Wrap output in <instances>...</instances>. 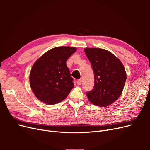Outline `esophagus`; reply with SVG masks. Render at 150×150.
Returning a JSON list of instances; mask_svg holds the SVG:
<instances>
[{
	"label": "esophagus",
	"mask_w": 150,
	"mask_h": 150,
	"mask_svg": "<svg viewBox=\"0 0 150 150\" xmlns=\"http://www.w3.org/2000/svg\"><path fill=\"white\" fill-rule=\"evenodd\" d=\"M76 83H77V84H78V85H81V83H82V81H81V79L77 80Z\"/></svg>",
	"instance_id": "34e87169"
}]
</instances>
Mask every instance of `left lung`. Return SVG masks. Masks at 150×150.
I'll return each instance as SVG.
<instances>
[{"label": "left lung", "instance_id": "obj_1", "mask_svg": "<svg viewBox=\"0 0 150 150\" xmlns=\"http://www.w3.org/2000/svg\"><path fill=\"white\" fill-rule=\"evenodd\" d=\"M86 55L94 71V86L86 93L89 101L98 106H108L119 98L126 80L123 64L105 49L86 48Z\"/></svg>", "mask_w": 150, "mask_h": 150}]
</instances>
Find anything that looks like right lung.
<instances>
[{
	"label": "right lung",
	"instance_id": "add662e5",
	"mask_svg": "<svg viewBox=\"0 0 150 150\" xmlns=\"http://www.w3.org/2000/svg\"><path fill=\"white\" fill-rule=\"evenodd\" d=\"M76 51L73 47L50 49L35 62L29 81L32 91L39 101L49 105L62 101L74 87L66 61Z\"/></svg>",
	"mask_w": 150,
	"mask_h": 150
}]
</instances>
